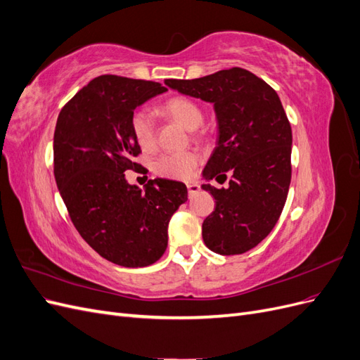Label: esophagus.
I'll return each instance as SVG.
<instances>
[{
    "instance_id": "esophagus-1",
    "label": "esophagus",
    "mask_w": 360,
    "mask_h": 360,
    "mask_svg": "<svg viewBox=\"0 0 360 360\" xmlns=\"http://www.w3.org/2000/svg\"><path fill=\"white\" fill-rule=\"evenodd\" d=\"M198 191H200V184H197V183H188V192H189V195L197 193Z\"/></svg>"
}]
</instances>
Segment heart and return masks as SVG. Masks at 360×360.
Here are the masks:
<instances>
[{"mask_svg": "<svg viewBox=\"0 0 360 360\" xmlns=\"http://www.w3.org/2000/svg\"><path fill=\"white\" fill-rule=\"evenodd\" d=\"M162 110L171 118L189 130L198 129L204 122L201 106L189 97H172L163 103ZM130 129L141 148L150 150L156 143V123L153 114L148 110H138L130 118ZM200 163V156L195 151H180V153L162 155L155 162L156 174L174 180H188L193 176Z\"/></svg>", "mask_w": 360, "mask_h": 360, "instance_id": "b5f03b06", "label": "heart"}]
</instances>
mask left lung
<instances>
[{
  "label": "left lung",
  "instance_id": "left-lung-1",
  "mask_svg": "<svg viewBox=\"0 0 360 360\" xmlns=\"http://www.w3.org/2000/svg\"><path fill=\"white\" fill-rule=\"evenodd\" d=\"M181 94L213 103L217 143L204 167L210 181L231 174L230 186L202 184L216 209L202 222L205 246L221 255L245 254L274 230L291 181V126L279 96L240 68L198 79H167Z\"/></svg>",
  "mask_w": 360,
  "mask_h": 360
}]
</instances>
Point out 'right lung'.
Returning <instances> with one entry per match:
<instances>
[{
	"instance_id": "add662e5",
	"label": "right lung",
	"mask_w": 360,
	"mask_h": 360,
	"mask_svg": "<svg viewBox=\"0 0 360 360\" xmlns=\"http://www.w3.org/2000/svg\"><path fill=\"white\" fill-rule=\"evenodd\" d=\"M159 82L102 75L61 110L53 134V176L70 219L97 254L123 267L156 263L168 245L171 216L188 200L186 184H129L141 153L130 129L138 106L165 93Z\"/></svg>"
}]
</instances>
